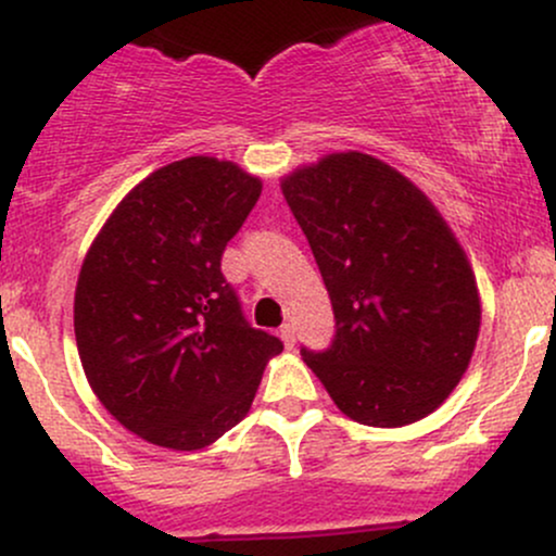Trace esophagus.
Returning a JSON list of instances; mask_svg holds the SVG:
<instances>
[{
	"label": "esophagus",
	"instance_id": "esophagus-1",
	"mask_svg": "<svg viewBox=\"0 0 556 556\" xmlns=\"http://www.w3.org/2000/svg\"><path fill=\"white\" fill-rule=\"evenodd\" d=\"M279 337H282L287 350L295 348V327H292V324H282V329H279Z\"/></svg>",
	"mask_w": 556,
	"mask_h": 556
}]
</instances>
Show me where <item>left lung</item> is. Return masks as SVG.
I'll list each match as a JSON object with an SVG mask.
<instances>
[{"mask_svg": "<svg viewBox=\"0 0 556 556\" xmlns=\"http://www.w3.org/2000/svg\"><path fill=\"white\" fill-rule=\"evenodd\" d=\"M334 311L305 366L348 418L397 429L437 410L463 379L481 329L468 256L437 206L379 159L348 151L282 180Z\"/></svg>", "mask_w": 556, "mask_h": 556, "instance_id": "1", "label": "left lung"}]
</instances>
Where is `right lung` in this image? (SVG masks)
<instances>
[{
  "label": "right lung",
  "instance_id": "right-lung-1",
  "mask_svg": "<svg viewBox=\"0 0 556 556\" xmlns=\"http://www.w3.org/2000/svg\"><path fill=\"white\" fill-rule=\"evenodd\" d=\"M261 195L258 177L214 156L151 172L88 248L75 342L101 405L127 431L193 452L251 410L285 344L245 321L222 253Z\"/></svg>",
  "mask_w": 556,
  "mask_h": 556
}]
</instances>
